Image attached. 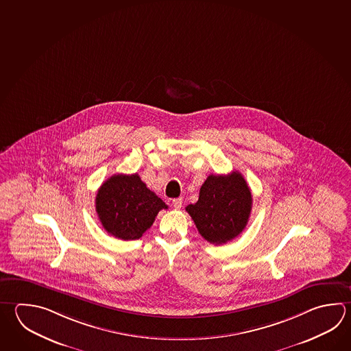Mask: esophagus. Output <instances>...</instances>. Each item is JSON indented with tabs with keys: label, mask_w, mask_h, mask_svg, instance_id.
Listing matches in <instances>:
<instances>
[{
	"label": "esophagus",
	"mask_w": 351,
	"mask_h": 351,
	"mask_svg": "<svg viewBox=\"0 0 351 351\" xmlns=\"http://www.w3.org/2000/svg\"><path fill=\"white\" fill-rule=\"evenodd\" d=\"M172 206H173L175 210H180L182 207V199L179 197V199H172Z\"/></svg>",
	"instance_id": "34e87169"
}]
</instances>
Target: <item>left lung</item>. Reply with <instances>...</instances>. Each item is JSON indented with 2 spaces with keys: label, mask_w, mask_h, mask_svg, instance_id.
I'll list each match as a JSON object with an SVG mask.
<instances>
[{
  "label": "left lung",
  "mask_w": 351,
  "mask_h": 351,
  "mask_svg": "<svg viewBox=\"0 0 351 351\" xmlns=\"http://www.w3.org/2000/svg\"><path fill=\"white\" fill-rule=\"evenodd\" d=\"M199 234L213 245L236 239L248 223L252 193L239 171L210 175L199 189V201L186 207Z\"/></svg>",
  "instance_id": "8db88e82"
}]
</instances>
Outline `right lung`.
Here are the masks:
<instances>
[{
  "mask_svg": "<svg viewBox=\"0 0 351 351\" xmlns=\"http://www.w3.org/2000/svg\"><path fill=\"white\" fill-rule=\"evenodd\" d=\"M167 205L150 191L138 173L112 175L100 186L95 211L101 225L117 239H139Z\"/></svg>",
  "mask_w": 351,
  "mask_h": 351,
  "instance_id": "add662e5",
  "label": "right lung"
}]
</instances>
